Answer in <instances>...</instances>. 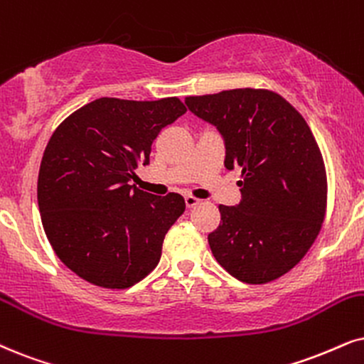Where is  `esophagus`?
Masks as SVG:
<instances>
[{"instance_id":"obj_1","label":"esophagus","mask_w":364,"mask_h":364,"mask_svg":"<svg viewBox=\"0 0 364 364\" xmlns=\"http://www.w3.org/2000/svg\"><path fill=\"white\" fill-rule=\"evenodd\" d=\"M185 203H186V208H195L196 205L201 203V200H198L195 196H185Z\"/></svg>"}]
</instances>
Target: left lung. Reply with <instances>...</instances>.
Segmentation results:
<instances>
[{
	"instance_id": "8db88e82",
	"label": "left lung",
	"mask_w": 364,
	"mask_h": 364,
	"mask_svg": "<svg viewBox=\"0 0 364 364\" xmlns=\"http://www.w3.org/2000/svg\"><path fill=\"white\" fill-rule=\"evenodd\" d=\"M188 109L225 139V166L240 168L242 201L220 205L208 235L216 262L247 284L282 277L319 235L328 178L306 119L277 92L233 89L186 97Z\"/></svg>"
}]
</instances>
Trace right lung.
<instances>
[{
	"mask_svg": "<svg viewBox=\"0 0 364 364\" xmlns=\"http://www.w3.org/2000/svg\"><path fill=\"white\" fill-rule=\"evenodd\" d=\"M186 112L178 97H100L55 129L38 173V208L53 252L72 272L105 289H127L158 265L181 195L129 185L149 163L161 129Z\"/></svg>",
	"mask_w": 364,
	"mask_h": 364,
	"instance_id": "add662e5",
	"label": "right lung"
}]
</instances>
